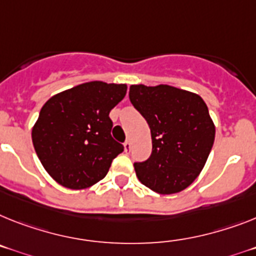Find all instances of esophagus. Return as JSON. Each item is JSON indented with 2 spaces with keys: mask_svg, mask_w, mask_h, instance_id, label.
Instances as JSON below:
<instances>
[{
  "mask_svg": "<svg viewBox=\"0 0 256 256\" xmlns=\"http://www.w3.org/2000/svg\"><path fill=\"white\" fill-rule=\"evenodd\" d=\"M124 151L128 152L130 151V148H132V144H130V140H126L124 143Z\"/></svg>",
  "mask_w": 256,
  "mask_h": 256,
  "instance_id": "1",
  "label": "esophagus"
}]
</instances>
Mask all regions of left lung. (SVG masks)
<instances>
[{"instance_id": "8db88e82", "label": "left lung", "mask_w": 256, "mask_h": 256, "mask_svg": "<svg viewBox=\"0 0 256 256\" xmlns=\"http://www.w3.org/2000/svg\"><path fill=\"white\" fill-rule=\"evenodd\" d=\"M130 102L151 128L152 154L135 162L136 177L158 194H174L199 176L214 140V124L199 95L172 86H132Z\"/></svg>"}]
</instances>
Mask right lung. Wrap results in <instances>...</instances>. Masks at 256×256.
Returning <instances> with one entry per match:
<instances>
[{"label": "right lung", "instance_id": "add662e5", "mask_svg": "<svg viewBox=\"0 0 256 256\" xmlns=\"http://www.w3.org/2000/svg\"><path fill=\"white\" fill-rule=\"evenodd\" d=\"M126 90V84L88 82L45 102L32 128V143L54 181L80 190L106 176L112 161L124 151L112 138L109 112Z\"/></svg>", "mask_w": 256, "mask_h": 256}]
</instances>
